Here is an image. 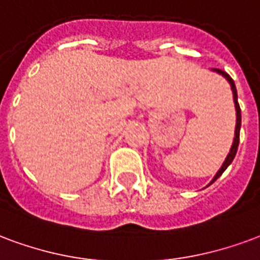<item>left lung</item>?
Wrapping results in <instances>:
<instances>
[{
  "instance_id": "left-lung-1",
  "label": "left lung",
  "mask_w": 260,
  "mask_h": 260,
  "mask_svg": "<svg viewBox=\"0 0 260 260\" xmlns=\"http://www.w3.org/2000/svg\"><path fill=\"white\" fill-rule=\"evenodd\" d=\"M213 71H216L219 74H222L229 82H230V85H232V91H233V99H234V105H236V111H237V122H236V136H234V142H233V146H232V150H230V153H229L228 158L224 159V162H223L222 168L219 169L218 174L215 175V178L211 183H213L216 179L220 176V175L226 171L229 165L232 164V161L236 157V153H237V149H238V142H240V128H241V109H240V105H238V101H237V89H236V84L233 81V78L229 76L226 71L223 70H219V69H213Z\"/></svg>"
}]
</instances>
